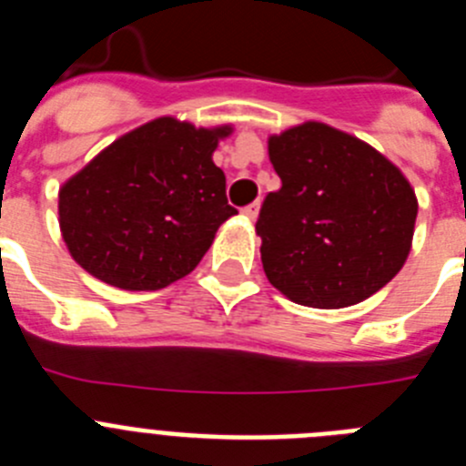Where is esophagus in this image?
Listing matches in <instances>:
<instances>
[{"instance_id":"34e87169","label":"esophagus","mask_w":466,"mask_h":466,"mask_svg":"<svg viewBox=\"0 0 466 466\" xmlns=\"http://www.w3.org/2000/svg\"><path fill=\"white\" fill-rule=\"evenodd\" d=\"M258 209H261V203H252L247 205V208H242V214H245V219H257L258 217Z\"/></svg>"}]
</instances>
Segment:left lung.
Here are the masks:
<instances>
[{
	"mask_svg": "<svg viewBox=\"0 0 466 466\" xmlns=\"http://www.w3.org/2000/svg\"><path fill=\"white\" fill-rule=\"evenodd\" d=\"M282 188L257 221L266 278L299 306H357L409 258L418 198L392 160L339 127L306 121L268 137Z\"/></svg>",
	"mask_w": 466,
	"mask_h": 466,
	"instance_id": "left-lung-1",
	"label": "left lung"
}]
</instances>
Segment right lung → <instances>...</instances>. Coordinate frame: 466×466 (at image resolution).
I'll list each match as a JSON object with an SVG mask.
<instances>
[{
	"label": "right lung",
	"instance_id": "obj_1",
	"mask_svg": "<svg viewBox=\"0 0 466 466\" xmlns=\"http://www.w3.org/2000/svg\"><path fill=\"white\" fill-rule=\"evenodd\" d=\"M233 126L160 116L105 147L57 191V221L86 273L156 291L196 268L233 214L212 154Z\"/></svg>",
	"mask_w": 466,
	"mask_h": 466
}]
</instances>
